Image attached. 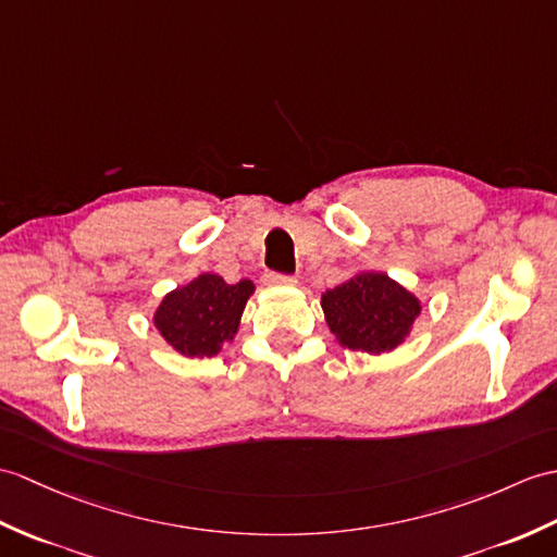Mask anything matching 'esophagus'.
<instances>
[{"instance_id":"esophagus-1","label":"esophagus","mask_w":557,"mask_h":557,"mask_svg":"<svg viewBox=\"0 0 557 557\" xmlns=\"http://www.w3.org/2000/svg\"><path fill=\"white\" fill-rule=\"evenodd\" d=\"M263 280L268 284H275V287H292V284H296L294 275H284V273H265Z\"/></svg>"}]
</instances>
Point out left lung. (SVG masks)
<instances>
[{
    "label": "left lung",
    "instance_id": "8db88e82",
    "mask_svg": "<svg viewBox=\"0 0 557 557\" xmlns=\"http://www.w3.org/2000/svg\"><path fill=\"white\" fill-rule=\"evenodd\" d=\"M330 330L351 351L384 354L408 337L420 301L382 273H358L322 294Z\"/></svg>",
    "mask_w": 557,
    "mask_h": 557
}]
</instances>
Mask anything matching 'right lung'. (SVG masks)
Listing matches in <instances>:
<instances>
[{"label": "right lung", "mask_w": 557, "mask_h": 557, "mask_svg": "<svg viewBox=\"0 0 557 557\" xmlns=\"http://www.w3.org/2000/svg\"><path fill=\"white\" fill-rule=\"evenodd\" d=\"M253 292L249 280L227 284L218 275H199L161 301L153 322L163 339L183 356H215L235 337L242 310Z\"/></svg>", "instance_id": "1"}]
</instances>
